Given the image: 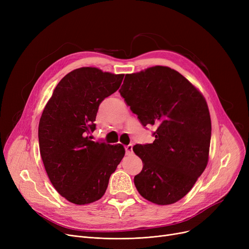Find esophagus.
<instances>
[{
  "instance_id": "34e87169",
  "label": "esophagus",
  "mask_w": 249,
  "mask_h": 249,
  "mask_svg": "<svg viewBox=\"0 0 249 249\" xmlns=\"http://www.w3.org/2000/svg\"><path fill=\"white\" fill-rule=\"evenodd\" d=\"M132 149H133V146H132V144H129V145L125 146L126 154H127V155H130V154H132Z\"/></svg>"
}]
</instances>
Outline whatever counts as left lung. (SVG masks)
Masks as SVG:
<instances>
[{
	"label": "left lung",
	"instance_id": "obj_1",
	"mask_svg": "<svg viewBox=\"0 0 249 249\" xmlns=\"http://www.w3.org/2000/svg\"><path fill=\"white\" fill-rule=\"evenodd\" d=\"M143 126L155 125V139L136 144L142 160L134 184L143 198L171 205L191 191L209 160L211 118L204 96L179 72L156 65L125 75L120 89Z\"/></svg>",
	"mask_w": 249,
	"mask_h": 249
}]
</instances>
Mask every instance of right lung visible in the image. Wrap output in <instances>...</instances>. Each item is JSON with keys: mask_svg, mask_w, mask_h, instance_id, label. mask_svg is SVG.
Here are the masks:
<instances>
[{"mask_svg": "<svg viewBox=\"0 0 249 249\" xmlns=\"http://www.w3.org/2000/svg\"><path fill=\"white\" fill-rule=\"evenodd\" d=\"M124 74L76 69L58 83L42 112L39 148L54 189L75 205L100 200L124 158L123 145L93 141L102 101L119 89Z\"/></svg>", "mask_w": 249, "mask_h": 249, "instance_id": "add662e5", "label": "right lung"}]
</instances>
